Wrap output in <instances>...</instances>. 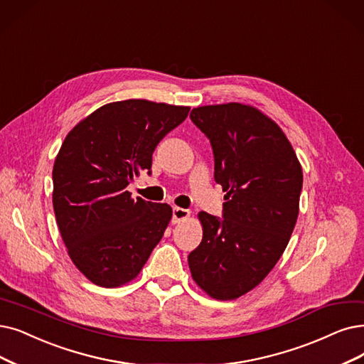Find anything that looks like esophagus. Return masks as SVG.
<instances>
[{
  "label": "esophagus",
  "mask_w": 364,
  "mask_h": 364,
  "mask_svg": "<svg viewBox=\"0 0 364 364\" xmlns=\"http://www.w3.org/2000/svg\"><path fill=\"white\" fill-rule=\"evenodd\" d=\"M191 216V212L183 208H173V223L179 224Z\"/></svg>",
  "instance_id": "obj_1"
}]
</instances>
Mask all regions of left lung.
<instances>
[{"label": "left lung", "instance_id": "obj_1", "mask_svg": "<svg viewBox=\"0 0 364 364\" xmlns=\"http://www.w3.org/2000/svg\"><path fill=\"white\" fill-rule=\"evenodd\" d=\"M190 116L212 143L215 181L227 201L224 220L197 215L203 239L188 264L208 296L235 300L263 281L287 248L299 216L301 166L281 127L254 106H201Z\"/></svg>", "mask_w": 364, "mask_h": 364}]
</instances>
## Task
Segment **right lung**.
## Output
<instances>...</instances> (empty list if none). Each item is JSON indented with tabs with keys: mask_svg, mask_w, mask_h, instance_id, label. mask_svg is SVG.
<instances>
[{
	"mask_svg": "<svg viewBox=\"0 0 364 364\" xmlns=\"http://www.w3.org/2000/svg\"><path fill=\"white\" fill-rule=\"evenodd\" d=\"M188 106L132 98L98 107L67 134L53 164V210L67 252L92 284L136 279L173 210L127 191L152 154L185 121Z\"/></svg>",
	"mask_w": 364,
	"mask_h": 364,
	"instance_id": "obj_1",
	"label": "right lung"
}]
</instances>
